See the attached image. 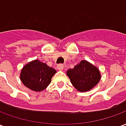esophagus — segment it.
Instances as JSON below:
<instances>
[{
	"instance_id": "obj_1",
	"label": "esophagus",
	"mask_w": 126,
	"mask_h": 126,
	"mask_svg": "<svg viewBox=\"0 0 126 126\" xmlns=\"http://www.w3.org/2000/svg\"><path fill=\"white\" fill-rule=\"evenodd\" d=\"M64 68V67L62 64H60V65H57V69L58 70H59V71H62Z\"/></svg>"
}]
</instances>
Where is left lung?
Returning <instances> with one entry per match:
<instances>
[{
  "instance_id": "obj_1",
  "label": "left lung",
  "mask_w": 126,
  "mask_h": 126,
  "mask_svg": "<svg viewBox=\"0 0 126 126\" xmlns=\"http://www.w3.org/2000/svg\"><path fill=\"white\" fill-rule=\"evenodd\" d=\"M66 74L74 88L81 93L93 89L101 78L98 67L86 60H82L74 68L67 70Z\"/></svg>"
}]
</instances>
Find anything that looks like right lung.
Masks as SVG:
<instances>
[{
	"instance_id": "right-lung-1",
	"label": "right lung",
	"mask_w": 126,
	"mask_h": 126,
	"mask_svg": "<svg viewBox=\"0 0 126 126\" xmlns=\"http://www.w3.org/2000/svg\"><path fill=\"white\" fill-rule=\"evenodd\" d=\"M57 71L38 59L23 66L20 73V79L24 86L35 92H41L50 84Z\"/></svg>"
}]
</instances>
